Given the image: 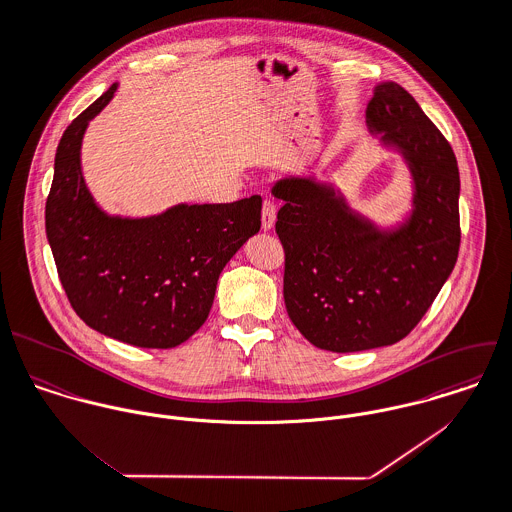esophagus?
Here are the masks:
<instances>
[{"instance_id":"34e87169","label":"esophagus","mask_w":512,"mask_h":512,"mask_svg":"<svg viewBox=\"0 0 512 512\" xmlns=\"http://www.w3.org/2000/svg\"><path fill=\"white\" fill-rule=\"evenodd\" d=\"M274 222H276V204L270 198H266L262 204V228L270 230Z\"/></svg>"}]
</instances>
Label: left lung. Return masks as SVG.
Returning a JSON list of instances; mask_svg holds the SVG:
<instances>
[{
	"label": "left lung",
	"mask_w": 512,
	"mask_h": 512,
	"mask_svg": "<svg viewBox=\"0 0 512 512\" xmlns=\"http://www.w3.org/2000/svg\"><path fill=\"white\" fill-rule=\"evenodd\" d=\"M365 123L409 172V210L397 222L355 210L332 180L290 174L272 186L284 202L276 234L288 316L306 340L336 353L403 340L451 276L461 242L457 159L419 103L381 81Z\"/></svg>",
	"instance_id": "8db88e82"
}]
</instances>
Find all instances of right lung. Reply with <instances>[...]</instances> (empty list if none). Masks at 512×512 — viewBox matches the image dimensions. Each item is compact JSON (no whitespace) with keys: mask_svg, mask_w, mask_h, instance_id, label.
Segmentation results:
<instances>
[{"mask_svg":"<svg viewBox=\"0 0 512 512\" xmlns=\"http://www.w3.org/2000/svg\"><path fill=\"white\" fill-rule=\"evenodd\" d=\"M117 89L113 83L65 129L45 232L65 294L89 328L137 347L169 349L206 322L220 272L260 230L262 198L178 202L149 216L101 208L83 176L81 147Z\"/></svg>","mask_w":512,"mask_h":512,"instance_id":"obj_1","label":"right lung"}]
</instances>
